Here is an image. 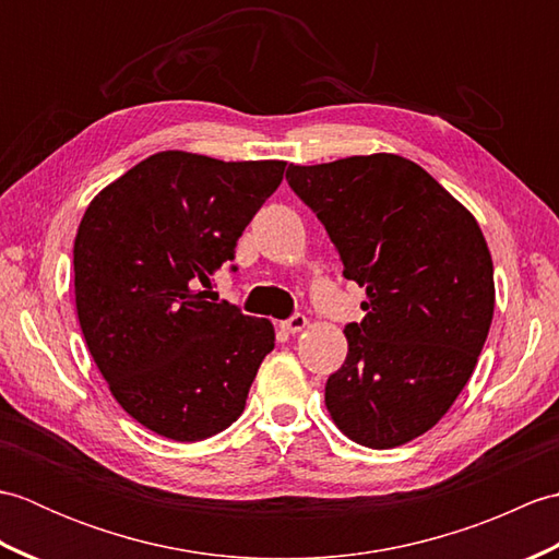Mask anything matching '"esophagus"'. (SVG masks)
I'll return each instance as SVG.
<instances>
[{"label": "esophagus", "instance_id": "1", "mask_svg": "<svg viewBox=\"0 0 559 559\" xmlns=\"http://www.w3.org/2000/svg\"><path fill=\"white\" fill-rule=\"evenodd\" d=\"M307 326V317L305 314H293L286 322H281V329L286 331V334H300V331Z\"/></svg>", "mask_w": 559, "mask_h": 559}]
</instances>
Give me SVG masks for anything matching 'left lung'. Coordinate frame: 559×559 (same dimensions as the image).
Returning <instances> with one entry per match:
<instances>
[{
  "mask_svg": "<svg viewBox=\"0 0 559 559\" xmlns=\"http://www.w3.org/2000/svg\"><path fill=\"white\" fill-rule=\"evenodd\" d=\"M286 177L367 293L326 382L331 420L362 447L406 444L444 418L488 338L495 278L480 225L396 153L290 165Z\"/></svg>",
  "mask_w": 559,
  "mask_h": 559,
  "instance_id": "left-lung-1",
  "label": "left lung"
}]
</instances>
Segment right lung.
Here are the masks:
<instances>
[{
	"label": "right lung",
	"mask_w": 559,
	"mask_h": 559,
	"mask_svg": "<svg viewBox=\"0 0 559 559\" xmlns=\"http://www.w3.org/2000/svg\"><path fill=\"white\" fill-rule=\"evenodd\" d=\"M286 160L160 151L93 197L74 240L81 334L115 401L151 432L197 442L245 411L269 319L206 300L211 276L276 192Z\"/></svg>",
	"instance_id": "right-lung-1"
}]
</instances>
